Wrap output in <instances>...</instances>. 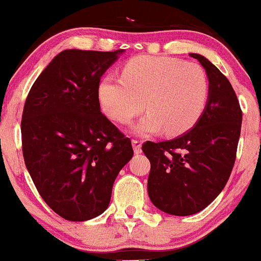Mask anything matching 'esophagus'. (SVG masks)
<instances>
[{"mask_svg":"<svg viewBox=\"0 0 261 261\" xmlns=\"http://www.w3.org/2000/svg\"><path fill=\"white\" fill-rule=\"evenodd\" d=\"M133 146H134V151H135L136 153H141V151H142V148H141L142 141H141V140L134 139L133 140Z\"/></svg>","mask_w":261,"mask_h":261,"instance_id":"1","label":"esophagus"}]
</instances>
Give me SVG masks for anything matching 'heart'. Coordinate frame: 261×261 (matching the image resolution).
I'll use <instances>...</instances> for the list:
<instances>
[{"label": "heart", "instance_id": "1", "mask_svg": "<svg viewBox=\"0 0 261 261\" xmlns=\"http://www.w3.org/2000/svg\"><path fill=\"white\" fill-rule=\"evenodd\" d=\"M210 88L207 71L197 63L140 56L126 63L121 78L108 75L100 80L98 98L105 115L119 124H127L147 109V115L134 126L139 135L165 128L167 135L176 136L198 121Z\"/></svg>", "mask_w": 261, "mask_h": 261}]
</instances>
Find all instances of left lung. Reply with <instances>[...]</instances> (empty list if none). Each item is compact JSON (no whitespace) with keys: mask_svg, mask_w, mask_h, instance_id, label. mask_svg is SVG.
Wrapping results in <instances>:
<instances>
[{"mask_svg":"<svg viewBox=\"0 0 261 261\" xmlns=\"http://www.w3.org/2000/svg\"><path fill=\"white\" fill-rule=\"evenodd\" d=\"M210 78V98L193 128L170 141H146L151 163L147 191L159 210L192 216L210 205L227 185L237 157L243 113L227 76L199 54L191 53Z\"/></svg>","mask_w":261,"mask_h":261,"instance_id":"obj_1","label":"left lung"}]
</instances>
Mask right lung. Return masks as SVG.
Listing matches in <instances>:
<instances>
[{"label": "right lung", "mask_w": 261, "mask_h": 261, "mask_svg": "<svg viewBox=\"0 0 261 261\" xmlns=\"http://www.w3.org/2000/svg\"><path fill=\"white\" fill-rule=\"evenodd\" d=\"M122 49L63 50L37 78L22 114V151L37 191L73 222L108 208L115 178L134 154L131 140L100 111L102 74Z\"/></svg>", "instance_id": "add662e5"}]
</instances>
